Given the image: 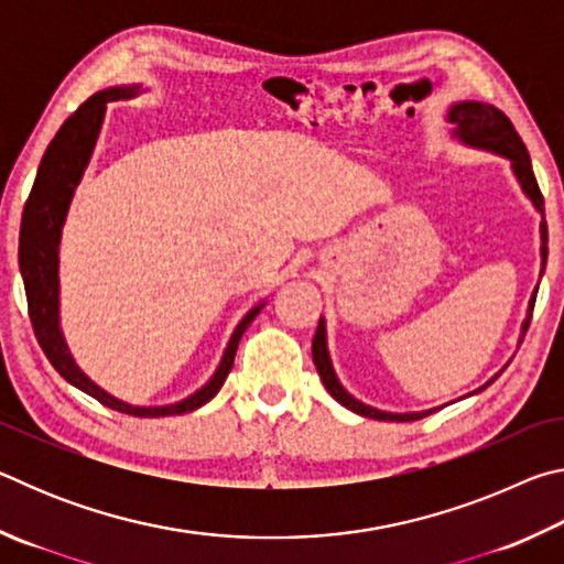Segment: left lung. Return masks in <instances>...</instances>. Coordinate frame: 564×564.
I'll use <instances>...</instances> for the list:
<instances>
[{
    "label": "left lung",
    "mask_w": 564,
    "mask_h": 564,
    "mask_svg": "<svg viewBox=\"0 0 564 564\" xmlns=\"http://www.w3.org/2000/svg\"><path fill=\"white\" fill-rule=\"evenodd\" d=\"M445 121L451 123V137L455 141H460L463 147H470V149H480V151H490V154L500 156V159H508L510 161V171L514 181H518L522 194L528 196V202L532 204L534 212L540 214V279L542 273H545V265H547V221H545V202H542V194H540V186L538 181H534L532 174V161L528 149H524L522 139L518 137V131L512 129L510 119L505 117L500 109H495L492 104H482V101H457L453 104L451 109L445 113ZM538 289L540 285H534V291L530 295V303H528V316H524L522 326H520V338H518V346L522 343V336L528 333L530 326V318H532V308H534V299H538ZM512 360V358H510ZM510 360L505 362V366L495 373L488 383L475 388L473 393H467L463 398H470L482 393L485 388H488L495 378H498L505 368L510 366ZM313 362H316V370L323 380V386H326L328 393L338 400L343 408L352 410V413H358L362 417H373V420H390V423H408V420H420L425 415L435 413V410L441 408H427V410H413V413H390V410H378L373 405H366L362 400L352 398L346 388L340 386V380L336 376V368H333V360H330V350H328V330H326V318L321 316L318 321V330L316 336H313Z\"/></svg>",
    "instance_id": "1"
}]
</instances>
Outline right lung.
Returning a JSON list of instances; mask_svg holds the SVG:
<instances>
[{
    "mask_svg": "<svg viewBox=\"0 0 564 564\" xmlns=\"http://www.w3.org/2000/svg\"><path fill=\"white\" fill-rule=\"evenodd\" d=\"M141 94V84H119V87L101 89L89 97L76 109L69 119L56 131L52 144L46 147L40 171H36L32 194L24 204L22 228H19V271H22L26 303H30V318L34 336L40 340L44 356L50 358L66 383L84 390V393L97 398L111 410L127 413L133 417H166V415H184L191 410L206 405L218 390H221L226 376L231 373L238 340L243 330L251 326L253 318L265 301H259L246 316L238 321L231 338H228L224 356L218 360V368L196 393L186 395L184 400L166 405H131L127 400L111 395L109 390L94 383L84 373L79 362L74 360L69 343L64 338L62 316H59V246L66 216H69L72 198L76 186L82 184L84 171L97 149L99 133L107 117V104L119 99H131Z\"/></svg>",
    "mask_w": 564,
    "mask_h": 564,
    "instance_id": "add662e5",
    "label": "right lung"
}]
</instances>
